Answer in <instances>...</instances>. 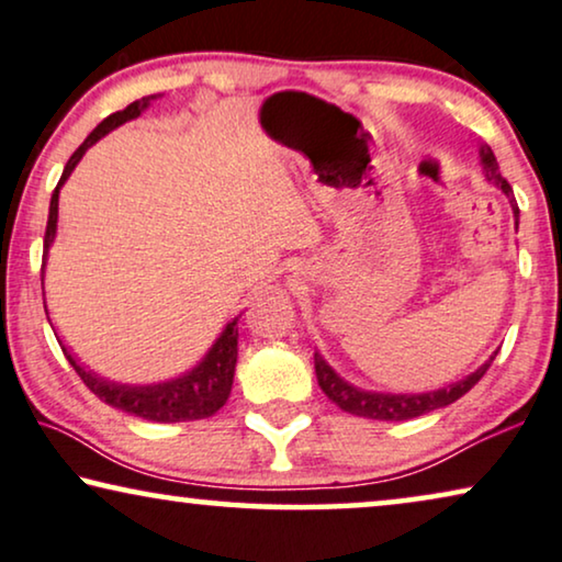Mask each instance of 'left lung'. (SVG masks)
Segmentation results:
<instances>
[{"label": "left lung", "instance_id": "obj_1", "mask_svg": "<svg viewBox=\"0 0 562 562\" xmlns=\"http://www.w3.org/2000/svg\"><path fill=\"white\" fill-rule=\"evenodd\" d=\"M481 164H483V171H486V179L491 183H496V187H502L504 194L512 199L514 217L519 220L517 199L512 194L509 181H506L502 171H498L496 156L488 145L486 148H481ZM494 358L496 356H491L486 366H481L479 371L468 375V379L452 383L450 389L429 391V394H375V391H360L356 386H350L348 381H342L340 375H337L333 368L322 360L319 352H314V373H317L322 391H325V394L333 398L342 412H350L356 414V417H366V419H379V422H404V419L422 417V414L442 409V406L458 402L460 396L468 394V391L483 379V373L488 371V366L494 363Z\"/></svg>", "mask_w": 562, "mask_h": 562}]
</instances>
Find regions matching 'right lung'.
Here are the masks:
<instances>
[{"instance_id": "add662e5", "label": "right lung", "mask_w": 562, "mask_h": 562, "mask_svg": "<svg viewBox=\"0 0 562 562\" xmlns=\"http://www.w3.org/2000/svg\"><path fill=\"white\" fill-rule=\"evenodd\" d=\"M150 99H156V97L137 99V102L127 104L122 112H114L106 120L99 122L94 133H91L87 140L76 148L74 156L68 158L64 176H60L58 187L50 196L48 227H45V243H43V266H45V258H48V248H50L53 237H56L58 189L64 187V181L71 176V171L81 160L83 153H87L91 145L99 140V137H104L110 130L122 125V122L137 117V114H140L145 106L150 104ZM64 356L68 358V363L74 366V371L79 373V379L87 383L91 394H97L104 404L117 406V409H122V412L135 414V417H143L150 422L206 419L225 406L229 391H233V375H235V363H237V319L229 322L225 333H222L220 340L214 342V348L206 352V358L194 368V371L181 375V379H176V381L158 383V386H120V383L104 381L91 371H83V368L76 363L71 356H68L66 348H64Z\"/></svg>"}]
</instances>
